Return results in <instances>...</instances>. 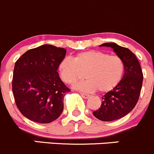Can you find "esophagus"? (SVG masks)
<instances>
[{
    "label": "esophagus",
    "instance_id": "obj_1",
    "mask_svg": "<svg viewBox=\"0 0 154 154\" xmlns=\"http://www.w3.org/2000/svg\"><path fill=\"white\" fill-rule=\"evenodd\" d=\"M81 95H82V96L84 98V99H88V98L90 97V95L86 94V93H81Z\"/></svg>",
    "mask_w": 154,
    "mask_h": 154
}]
</instances>
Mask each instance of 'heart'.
<instances>
[{"label": "heart", "mask_w": 154, "mask_h": 154, "mask_svg": "<svg viewBox=\"0 0 154 154\" xmlns=\"http://www.w3.org/2000/svg\"><path fill=\"white\" fill-rule=\"evenodd\" d=\"M61 80L72 85L83 77L88 80L75 85L85 92L101 93L111 91L119 85L125 72V64L121 57L109 55L98 50H88L74 55L72 60L64 58L58 66Z\"/></svg>", "instance_id": "obj_1"}]
</instances>
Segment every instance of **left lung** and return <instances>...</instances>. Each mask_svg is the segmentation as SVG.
<instances>
[{"mask_svg": "<svg viewBox=\"0 0 154 154\" xmlns=\"http://www.w3.org/2000/svg\"><path fill=\"white\" fill-rule=\"evenodd\" d=\"M100 47H111L125 64V74L119 85L103 96L101 107L93 112L98 119L110 122L122 118L134 108L140 95L143 74L136 55L129 49L115 43H104Z\"/></svg>", "mask_w": 154, "mask_h": 154, "instance_id": "1", "label": "left lung"}]
</instances>
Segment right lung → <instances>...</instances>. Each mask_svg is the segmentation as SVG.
<instances>
[{"instance_id": "right-lung-1", "label": "right lung", "mask_w": 154, "mask_h": 154, "mask_svg": "<svg viewBox=\"0 0 154 154\" xmlns=\"http://www.w3.org/2000/svg\"><path fill=\"white\" fill-rule=\"evenodd\" d=\"M66 50L44 44L28 50L15 62L12 92L20 112L31 121L50 123L64 109V97L70 91L57 72Z\"/></svg>"}]
</instances>
